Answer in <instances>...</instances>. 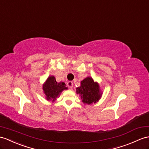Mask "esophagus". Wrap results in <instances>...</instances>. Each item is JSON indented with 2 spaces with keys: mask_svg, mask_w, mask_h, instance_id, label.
Returning a JSON list of instances; mask_svg holds the SVG:
<instances>
[{
  "mask_svg": "<svg viewBox=\"0 0 149 149\" xmlns=\"http://www.w3.org/2000/svg\"><path fill=\"white\" fill-rule=\"evenodd\" d=\"M67 85H68V86L69 87V88H72V86H73V83H72V81H70L67 83Z\"/></svg>",
  "mask_w": 149,
  "mask_h": 149,
  "instance_id": "34e87169",
  "label": "esophagus"
}]
</instances>
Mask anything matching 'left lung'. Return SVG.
Returning <instances> with one entry per match:
<instances>
[{"mask_svg":"<svg viewBox=\"0 0 149 149\" xmlns=\"http://www.w3.org/2000/svg\"><path fill=\"white\" fill-rule=\"evenodd\" d=\"M77 93L79 94L83 103L92 104L99 101L102 96L99 85L94 82L91 77H87L81 81V85L77 88Z\"/></svg>","mask_w":149,"mask_h":149,"instance_id":"8db88e82","label":"left lung"}]
</instances>
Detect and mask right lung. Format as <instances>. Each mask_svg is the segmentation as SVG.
<instances>
[{
	"label": "right lung",
	"instance_id": "1",
	"mask_svg": "<svg viewBox=\"0 0 149 149\" xmlns=\"http://www.w3.org/2000/svg\"><path fill=\"white\" fill-rule=\"evenodd\" d=\"M67 89L68 87L66 86V84L62 81L57 82L54 76L49 77L43 85V90L46 96V99L52 100V102L56 100L64 90Z\"/></svg>",
	"mask_w": 149,
	"mask_h": 149
}]
</instances>
